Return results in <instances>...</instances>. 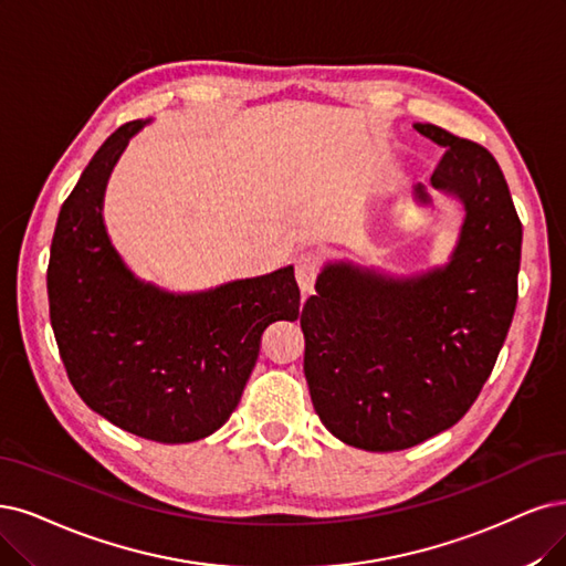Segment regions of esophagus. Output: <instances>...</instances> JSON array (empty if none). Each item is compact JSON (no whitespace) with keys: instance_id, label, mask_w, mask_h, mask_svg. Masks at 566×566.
<instances>
[{"instance_id":"34e87169","label":"esophagus","mask_w":566,"mask_h":566,"mask_svg":"<svg viewBox=\"0 0 566 566\" xmlns=\"http://www.w3.org/2000/svg\"><path fill=\"white\" fill-rule=\"evenodd\" d=\"M294 265H296V280H298L301 291L303 294H310V291L315 289V282H317L319 270H322L319 256L312 254V251H305V254L296 256Z\"/></svg>"}]
</instances>
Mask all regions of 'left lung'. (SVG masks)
<instances>
[{"mask_svg": "<svg viewBox=\"0 0 566 566\" xmlns=\"http://www.w3.org/2000/svg\"><path fill=\"white\" fill-rule=\"evenodd\" d=\"M415 128L446 149L431 184L467 207L452 261L412 280L326 265L301 315L312 406L368 452L420 446L462 420L517 305L522 223L499 163L438 125ZM415 193L429 202L422 184Z\"/></svg>", "mask_w": 566, "mask_h": 566, "instance_id": "obj_1", "label": "left lung"}]
</instances>
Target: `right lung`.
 Here are the masks:
<instances>
[{"mask_svg": "<svg viewBox=\"0 0 566 566\" xmlns=\"http://www.w3.org/2000/svg\"><path fill=\"white\" fill-rule=\"evenodd\" d=\"M142 120L120 125L62 202L46 272L60 359L91 410L158 443L226 424L256 366L263 331L298 319L294 268L196 296L137 282L102 223L109 172Z\"/></svg>", "mask_w": 566, "mask_h": 566, "instance_id": "add662e5", "label": "right lung"}]
</instances>
